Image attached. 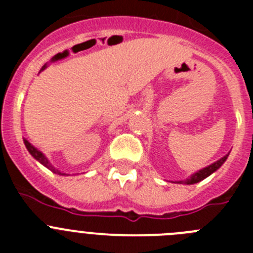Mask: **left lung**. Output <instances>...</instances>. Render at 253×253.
<instances>
[{
    "mask_svg": "<svg viewBox=\"0 0 253 253\" xmlns=\"http://www.w3.org/2000/svg\"><path fill=\"white\" fill-rule=\"evenodd\" d=\"M228 154L227 156H224L223 158H220L219 161H216V162H214L213 165H210V166L205 167V169H200L199 172H196V173H194L193 176L190 178H186V180L184 181H178V184H186V185H193V184H196V182H199V181L204 180V178H207L208 176H210L213 172H215L216 169H219V167L222 166L223 163L225 162V160H227Z\"/></svg>",
    "mask_w": 253,
    "mask_h": 253,
    "instance_id": "1",
    "label": "left lung"
}]
</instances>
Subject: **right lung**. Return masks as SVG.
<instances>
[{
    "label": "right lung",
    "mask_w": 253,
    "mask_h": 253,
    "mask_svg": "<svg viewBox=\"0 0 253 253\" xmlns=\"http://www.w3.org/2000/svg\"><path fill=\"white\" fill-rule=\"evenodd\" d=\"M24 143H25V146H26V148H28L29 153H30L31 156H33V157L35 158V160L39 161V162L42 163V165H44V166H45L46 169H50V171L54 172V173H58V175H64V173H62V172L58 171L57 169H54V167L51 166L50 163H49V161L46 160L45 156H44V154L42 153V152H40V151H38V149L35 148V147L31 146V144L28 142V140L24 139Z\"/></svg>",
    "instance_id": "add662e5"
}]
</instances>
